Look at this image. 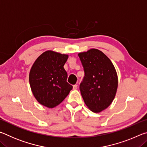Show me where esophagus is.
I'll use <instances>...</instances> for the list:
<instances>
[{
    "mask_svg": "<svg viewBox=\"0 0 147 147\" xmlns=\"http://www.w3.org/2000/svg\"><path fill=\"white\" fill-rule=\"evenodd\" d=\"M77 88H78V85H77V84H74V85L73 86V89H76Z\"/></svg>",
    "mask_w": 147,
    "mask_h": 147,
    "instance_id": "1",
    "label": "esophagus"
}]
</instances>
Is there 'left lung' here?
Here are the masks:
<instances>
[{
  "label": "left lung",
  "instance_id": "1",
  "mask_svg": "<svg viewBox=\"0 0 147 147\" xmlns=\"http://www.w3.org/2000/svg\"><path fill=\"white\" fill-rule=\"evenodd\" d=\"M84 76L80 90L84 102L94 113L104 110L115 98L118 86L115 69L108 57L98 49L80 53Z\"/></svg>",
  "mask_w": 147,
  "mask_h": 147
}]
</instances>
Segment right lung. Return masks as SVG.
<instances>
[{
  "instance_id": "right-lung-1",
  "label": "right lung",
  "mask_w": 147,
  "mask_h": 147,
  "mask_svg": "<svg viewBox=\"0 0 147 147\" xmlns=\"http://www.w3.org/2000/svg\"><path fill=\"white\" fill-rule=\"evenodd\" d=\"M68 55L48 51L39 56L32 65L29 82L36 100L47 108H54L63 101L73 88L67 82L63 67Z\"/></svg>"
}]
</instances>
